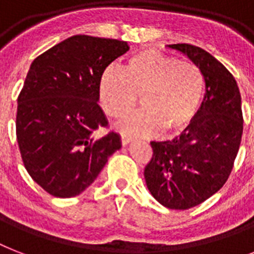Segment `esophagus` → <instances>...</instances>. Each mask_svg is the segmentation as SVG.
I'll return each mask as SVG.
<instances>
[{
  "label": "esophagus",
  "mask_w": 254,
  "mask_h": 254,
  "mask_svg": "<svg viewBox=\"0 0 254 254\" xmlns=\"http://www.w3.org/2000/svg\"><path fill=\"white\" fill-rule=\"evenodd\" d=\"M131 141H133V138H131L130 135L121 134V142H123V145H127V143L131 142Z\"/></svg>",
  "instance_id": "obj_1"
}]
</instances>
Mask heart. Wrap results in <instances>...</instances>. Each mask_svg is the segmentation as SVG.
Here are the masks:
<instances>
[{
  "mask_svg": "<svg viewBox=\"0 0 254 254\" xmlns=\"http://www.w3.org/2000/svg\"><path fill=\"white\" fill-rule=\"evenodd\" d=\"M138 95L143 109L124 120L121 130L135 135L154 134L161 129L166 134L179 133L199 112L204 76L193 62L143 50L129 58L123 69L107 68L100 77V104L113 119L129 115Z\"/></svg>",
  "mask_w": 254,
  "mask_h": 254,
  "instance_id": "heart-1",
  "label": "heart"
}]
</instances>
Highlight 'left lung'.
<instances>
[{"label": "left lung", "mask_w": 254, "mask_h": 254, "mask_svg": "<svg viewBox=\"0 0 254 254\" xmlns=\"http://www.w3.org/2000/svg\"><path fill=\"white\" fill-rule=\"evenodd\" d=\"M186 54L203 72L205 95L192 123L171 141H151L145 167L151 195L170 209L200 204L224 186L243 137L241 96L235 77L205 50L169 45Z\"/></svg>", "instance_id": "obj_1"}]
</instances>
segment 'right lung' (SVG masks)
I'll return each instance as SVG.
<instances>
[{
	"mask_svg": "<svg viewBox=\"0 0 254 254\" xmlns=\"http://www.w3.org/2000/svg\"><path fill=\"white\" fill-rule=\"evenodd\" d=\"M129 50L127 42L73 35L34 59L18 96L15 131L29 175L57 197H72L93 183L120 135L96 137L108 121L99 83L108 65Z\"/></svg>",
	"mask_w": 254,
	"mask_h": 254,
	"instance_id": "right-lung-1",
	"label": "right lung"
}]
</instances>
